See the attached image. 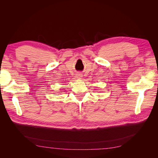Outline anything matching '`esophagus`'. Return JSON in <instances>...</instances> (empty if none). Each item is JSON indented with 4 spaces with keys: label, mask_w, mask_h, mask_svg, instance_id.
I'll list each match as a JSON object with an SVG mask.
<instances>
[{
    "label": "esophagus",
    "mask_w": 158,
    "mask_h": 158,
    "mask_svg": "<svg viewBox=\"0 0 158 158\" xmlns=\"http://www.w3.org/2000/svg\"><path fill=\"white\" fill-rule=\"evenodd\" d=\"M82 74H81V73H77L76 74V78H78V79H81L82 78Z\"/></svg>",
    "instance_id": "1"
}]
</instances>
